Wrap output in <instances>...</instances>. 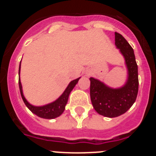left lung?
I'll list each match as a JSON object with an SVG mask.
<instances>
[{
	"instance_id": "8db88e82",
	"label": "left lung",
	"mask_w": 156,
	"mask_h": 156,
	"mask_svg": "<svg viewBox=\"0 0 156 156\" xmlns=\"http://www.w3.org/2000/svg\"><path fill=\"white\" fill-rule=\"evenodd\" d=\"M115 44L125 59L127 80L123 86L112 88L99 80L90 77V94L94 108L98 113L114 118L124 114L137 98L138 73L133 48L121 34L115 33Z\"/></svg>"
}]
</instances>
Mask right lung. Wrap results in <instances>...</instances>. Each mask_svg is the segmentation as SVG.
Returning a JSON list of instances; mask_svg holds the SVG:
<instances>
[{
	"label": "right lung",
	"instance_id": "obj_1",
	"mask_svg": "<svg viewBox=\"0 0 156 156\" xmlns=\"http://www.w3.org/2000/svg\"><path fill=\"white\" fill-rule=\"evenodd\" d=\"M20 69H21V62H20V65H19V90H20V94H21L22 98H23V101H24L25 105H27V108L30 110L34 114L37 115V116L43 118V119H51L57 118V117L60 116L63 113L65 108H66V105L68 101L69 96L70 93L74 88V87L76 85L79 80L80 79V77L77 78V79L72 80L71 82L69 83L67 87L66 88V90L62 93V94L60 96L58 99L55 101H54L53 102H51L49 104L44 105L42 106H35L30 104L28 101L24 97L23 91V87H22L21 80H20Z\"/></svg>",
	"mask_w": 156,
	"mask_h": 156
}]
</instances>
